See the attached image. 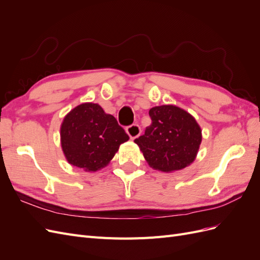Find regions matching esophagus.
<instances>
[{"instance_id": "esophagus-1", "label": "esophagus", "mask_w": 260, "mask_h": 260, "mask_svg": "<svg viewBox=\"0 0 260 260\" xmlns=\"http://www.w3.org/2000/svg\"><path fill=\"white\" fill-rule=\"evenodd\" d=\"M125 131H127L128 136L133 140L138 138L140 135H141V128L140 125L137 124V123H133L131 125H128L127 128H125Z\"/></svg>"}]
</instances>
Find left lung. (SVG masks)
I'll use <instances>...</instances> for the list:
<instances>
[{
  "mask_svg": "<svg viewBox=\"0 0 260 260\" xmlns=\"http://www.w3.org/2000/svg\"><path fill=\"white\" fill-rule=\"evenodd\" d=\"M148 114L152 123L135 142L149 166L170 172L192 164L202 142V130L195 118L175 105L155 106Z\"/></svg>",
  "mask_w": 260,
  "mask_h": 260,
  "instance_id": "8db88e82",
  "label": "left lung"
}]
</instances>
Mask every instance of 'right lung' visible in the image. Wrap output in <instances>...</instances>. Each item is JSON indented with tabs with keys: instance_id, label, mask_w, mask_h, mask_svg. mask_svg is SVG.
<instances>
[{
	"instance_id": "1",
	"label": "right lung",
	"mask_w": 260,
	"mask_h": 260,
	"mask_svg": "<svg viewBox=\"0 0 260 260\" xmlns=\"http://www.w3.org/2000/svg\"><path fill=\"white\" fill-rule=\"evenodd\" d=\"M129 140L116 118L99 104L83 103L70 111L60 127L66 159L85 171H96L113 159L120 144Z\"/></svg>"
}]
</instances>
